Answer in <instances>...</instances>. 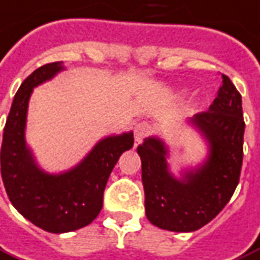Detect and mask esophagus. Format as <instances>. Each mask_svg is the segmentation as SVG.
Returning <instances> with one entry per match:
<instances>
[{"label": "esophagus", "mask_w": 260, "mask_h": 260, "mask_svg": "<svg viewBox=\"0 0 260 260\" xmlns=\"http://www.w3.org/2000/svg\"><path fill=\"white\" fill-rule=\"evenodd\" d=\"M151 133V126L146 122L138 123L137 126L134 127V146H138L141 144L144 138Z\"/></svg>", "instance_id": "34e87169"}]
</instances>
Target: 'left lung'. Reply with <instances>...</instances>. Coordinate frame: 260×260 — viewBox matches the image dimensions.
I'll return each instance as SVG.
<instances>
[{
  "label": "left lung",
  "mask_w": 260,
  "mask_h": 260,
  "mask_svg": "<svg viewBox=\"0 0 260 260\" xmlns=\"http://www.w3.org/2000/svg\"><path fill=\"white\" fill-rule=\"evenodd\" d=\"M189 123L208 142V156L182 178L170 173L169 149L160 138H145L137 148L146 218L160 229L179 233L194 232L214 219L239 185L245 123L241 94L229 77L222 75V86L208 111L196 114Z\"/></svg>",
  "instance_id": "obj_1"
}]
</instances>
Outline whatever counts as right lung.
<instances>
[{"label": "right lung", "instance_id": "1", "mask_svg": "<svg viewBox=\"0 0 260 260\" xmlns=\"http://www.w3.org/2000/svg\"><path fill=\"white\" fill-rule=\"evenodd\" d=\"M63 70L61 61L49 63L24 79L12 103L0 152L1 175L11 203L31 223L50 233L78 230L95 219L111 171L134 144L133 132L109 136L66 173L49 174L38 167L24 137L28 101L34 87Z\"/></svg>", "mask_w": 260, "mask_h": 260}]
</instances>
